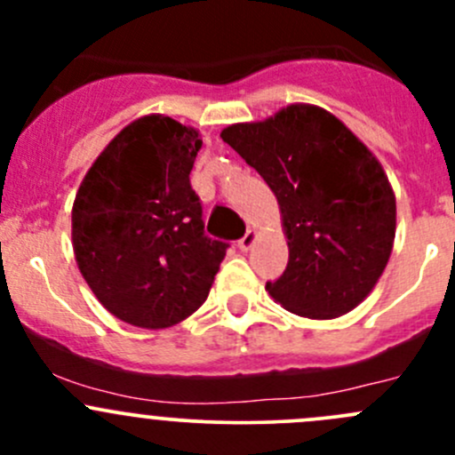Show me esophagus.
<instances>
[{"instance_id": "obj_1", "label": "esophagus", "mask_w": 455, "mask_h": 455, "mask_svg": "<svg viewBox=\"0 0 455 455\" xmlns=\"http://www.w3.org/2000/svg\"><path fill=\"white\" fill-rule=\"evenodd\" d=\"M255 242H257V231H253V228H249V231L244 233V237H242V240L237 242V246H240V251H251V249H253Z\"/></svg>"}]
</instances>
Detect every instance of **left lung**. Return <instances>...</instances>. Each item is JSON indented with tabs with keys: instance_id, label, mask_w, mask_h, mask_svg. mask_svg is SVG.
<instances>
[{
	"instance_id": "1",
	"label": "left lung",
	"mask_w": 455,
	"mask_h": 455,
	"mask_svg": "<svg viewBox=\"0 0 455 455\" xmlns=\"http://www.w3.org/2000/svg\"><path fill=\"white\" fill-rule=\"evenodd\" d=\"M270 187L288 266L266 291L288 313L337 319L374 291L396 235V196L379 158L334 114L292 103L222 130Z\"/></svg>"
}]
</instances>
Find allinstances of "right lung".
Segmentation results:
<instances>
[{"mask_svg":"<svg viewBox=\"0 0 455 455\" xmlns=\"http://www.w3.org/2000/svg\"><path fill=\"white\" fill-rule=\"evenodd\" d=\"M202 136L164 114L123 127L72 204V249L96 299L130 325L163 330L204 304L227 246L204 235L189 185Z\"/></svg>","mask_w":455,"mask_h":455,"instance_id":"right-lung-1","label":"right lung"}]
</instances>
